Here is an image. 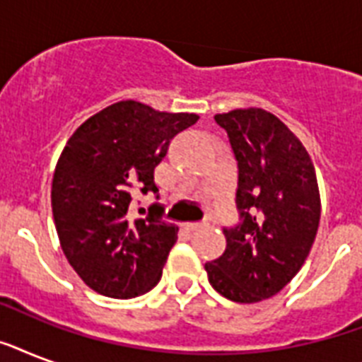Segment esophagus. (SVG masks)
I'll return each mask as SVG.
<instances>
[{
  "label": "esophagus",
  "mask_w": 362,
  "mask_h": 362,
  "mask_svg": "<svg viewBox=\"0 0 362 362\" xmlns=\"http://www.w3.org/2000/svg\"><path fill=\"white\" fill-rule=\"evenodd\" d=\"M199 229H203V223H186V231L189 233H195Z\"/></svg>",
  "instance_id": "obj_1"
}]
</instances>
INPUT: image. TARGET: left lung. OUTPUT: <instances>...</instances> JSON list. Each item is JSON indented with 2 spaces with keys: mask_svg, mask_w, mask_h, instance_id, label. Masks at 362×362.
I'll list each match as a JSON object with an SVG mask.
<instances>
[{
  "mask_svg": "<svg viewBox=\"0 0 362 362\" xmlns=\"http://www.w3.org/2000/svg\"><path fill=\"white\" fill-rule=\"evenodd\" d=\"M238 161L242 223L226 229L221 257L204 264L210 286L229 300L274 297L297 276L317 235L321 197L310 153L269 110L216 115Z\"/></svg>",
  "mask_w": 362,
  "mask_h": 362,
  "instance_id": "left-lung-1",
  "label": "left lung"
}]
</instances>
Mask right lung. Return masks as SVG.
Instances as JSON below:
<instances>
[{"instance_id":"right-lung-1","label":"right lung","mask_w":362,"mask_h":362,"mask_svg":"<svg viewBox=\"0 0 362 362\" xmlns=\"http://www.w3.org/2000/svg\"><path fill=\"white\" fill-rule=\"evenodd\" d=\"M199 120L127 99L90 116L69 136L52 178L59 246L81 280L110 298L158 286L178 227L129 214L131 193L153 192L170 139Z\"/></svg>"}]
</instances>
